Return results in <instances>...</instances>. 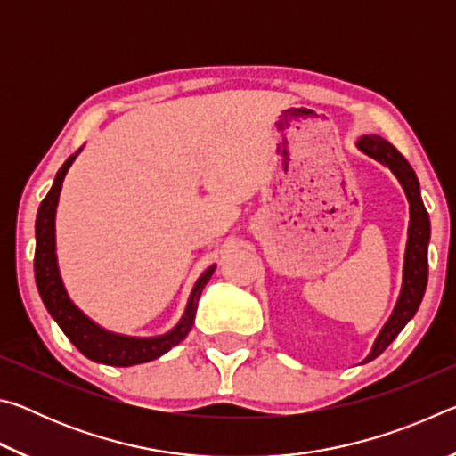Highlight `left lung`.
Listing matches in <instances>:
<instances>
[{"instance_id": "obj_1", "label": "left lung", "mask_w": 456, "mask_h": 456, "mask_svg": "<svg viewBox=\"0 0 456 456\" xmlns=\"http://www.w3.org/2000/svg\"><path fill=\"white\" fill-rule=\"evenodd\" d=\"M358 149L372 157L378 163L388 167L396 179L403 184L408 203H411V225H408V243L404 256V281L400 289V297L396 302L395 312L386 322L380 334H378L372 352L368 354L364 362H370L380 356L388 348L403 328L412 320V315L419 310L422 302L424 289L428 281V241H430V221L428 213L424 209L420 199V184L416 179V173L408 160L400 154L388 141H384L378 134H366L358 141Z\"/></svg>"}]
</instances>
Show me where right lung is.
Returning <instances> with one entry per match:
<instances>
[{"label": "right lung", "mask_w": 456, "mask_h": 456, "mask_svg": "<svg viewBox=\"0 0 456 456\" xmlns=\"http://www.w3.org/2000/svg\"><path fill=\"white\" fill-rule=\"evenodd\" d=\"M80 151H76L53 179V184L48 195L42 200L40 209H37L36 219V256H34V273H36V285L40 291V297L45 305V310L56 320L61 331L68 336V339L78 348L84 356L100 362V364L108 366H134L142 364V362H151L154 358L163 356L168 350L183 342L192 328L195 322L197 304L200 297V291L211 280L215 272V265H211L207 272L199 277V281L192 288V293L189 297L187 310H184L183 320L179 326L168 331L165 336L157 338H128L120 334H112L106 331L94 322L86 318L78 307L72 304V299L68 297L61 283L58 259H56V207L61 191V183L68 168L74 163V159L78 157Z\"/></svg>", "instance_id": "right-lung-1"}]
</instances>
